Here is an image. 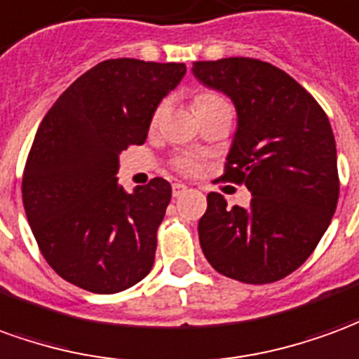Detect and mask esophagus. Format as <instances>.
Segmentation results:
<instances>
[{"label":"esophagus","mask_w":359,"mask_h":359,"mask_svg":"<svg viewBox=\"0 0 359 359\" xmlns=\"http://www.w3.org/2000/svg\"><path fill=\"white\" fill-rule=\"evenodd\" d=\"M187 191V185L185 184H174L172 185V195L174 197H180V195H184Z\"/></svg>","instance_id":"esophagus-1"}]
</instances>
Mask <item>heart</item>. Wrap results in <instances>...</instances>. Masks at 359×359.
Instances as JSON below:
<instances>
[{
    "label": "heart",
    "instance_id": "1",
    "mask_svg": "<svg viewBox=\"0 0 359 359\" xmlns=\"http://www.w3.org/2000/svg\"><path fill=\"white\" fill-rule=\"evenodd\" d=\"M222 100H224V98L215 93L199 94V96L195 98V111L201 110V108H207V106H210V104L222 102ZM160 114H162V110L158 108V110L154 111V116H152V121H158ZM175 168H177L182 174H197V172L201 170V164H199V160L195 158V156H187V154H184V156H180V158L175 160Z\"/></svg>",
    "mask_w": 359,
    "mask_h": 359
}]
</instances>
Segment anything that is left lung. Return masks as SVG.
<instances>
[{
  "mask_svg": "<svg viewBox=\"0 0 359 359\" xmlns=\"http://www.w3.org/2000/svg\"><path fill=\"white\" fill-rule=\"evenodd\" d=\"M193 75L236 106L224 180L245 184L248 208L208 193L201 249L215 271L245 284L294 273L327 232L338 203L337 143L315 98L278 67L251 57L195 62Z\"/></svg>",
  "mask_w": 359,
  "mask_h": 359,
  "instance_id": "1",
  "label": "left lung"
}]
</instances>
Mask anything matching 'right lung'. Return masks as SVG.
<instances>
[{
    "label": "right lung",
    "mask_w": 359,
    "mask_h": 359,
    "mask_svg": "<svg viewBox=\"0 0 359 359\" xmlns=\"http://www.w3.org/2000/svg\"><path fill=\"white\" fill-rule=\"evenodd\" d=\"M184 75V63L106 60L38 127L22 175L25 212L48 265L79 288L116 294L151 273L172 185L154 177L127 193L116 174L121 151L144 143Z\"/></svg>",
    "instance_id": "1"
}]
</instances>
